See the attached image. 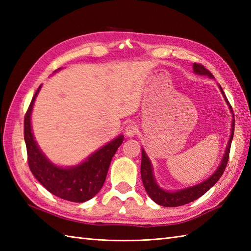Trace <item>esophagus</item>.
I'll return each instance as SVG.
<instances>
[{"instance_id":"esophagus-1","label":"esophagus","mask_w":251,"mask_h":251,"mask_svg":"<svg viewBox=\"0 0 251 251\" xmlns=\"http://www.w3.org/2000/svg\"><path fill=\"white\" fill-rule=\"evenodd\" d=\"M137 132H138V126L137 125L129 124L128 126H126L125 135L127 137H134L135 135H137Z\"/></svg>"}]
</instances>
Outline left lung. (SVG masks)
Wrapping results in <instances>:
<instances>
[{
    "label": "left lung",
    "mask_w": 251,
    "mask_h": 251,
    "mask_svg": "<svg viewBox=\"0 0 251 251\" xmlns=\"http://www.w3.org/2000/svg\"><path fill=\"white\" fill-rule=\"evenodd\" d=\"M193 69L194 72L197 74H201V75H207L209 77H214L211 72L209 70L201 65V63H193ZM221 93L225 96V98L226 100V102L228 104V101L226 97L225 93H223V89L219 85ZM228 108L232 110L231 104H228ZM234 126H235V121L233 120L232 123V131H231V136H230V140H228L226 154L223 156L221 164L219 168L216 170V173L211 176L210 178H208L205 180L204 182H201L197 185L191 186V188L177 191V192H167L164 191L163 189L159 188L157 183L155 182L153 177V173H152V166H151V162L150 159L148 158L147 154L145 150H142V159H141V179H142V183L145 189L147 191V193L149 196L151 197L152 201H154L156 204L164 206V207H178V206H182L185 204H189V202L193 201L195 200L199 199L201 195H204L206 192L209 190L211 186H214L218 180L220 179L221 176L225 173V169L226 167V164L228 158H230V150H231V143L233 140V136H234Z\"/></svg>",
    "instance_id": "left-lung-1"
}]
</instances>
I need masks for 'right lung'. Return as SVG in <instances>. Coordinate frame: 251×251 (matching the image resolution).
Segmentation results:
<instances>
[{"instance_id":"obj_1","label":"right lung","mask_w":251,"mask_h":251,"mask_svg":"<svg viewBox=\"0 0 251 251\" xmlns=\"http://www.w3.org/2000/svg\"><path fill=\"white\" fill-rule=\"evenodd\" d=\"M40 88L41 86L31 100L24 123V136L30 170L36 180L51 194L70 201H86L93 199L102 188L112 157L122 145L124 136H119L75 167L55 166L41 152L31 132L30 116Z\"/></svg>"}]
</instances>
